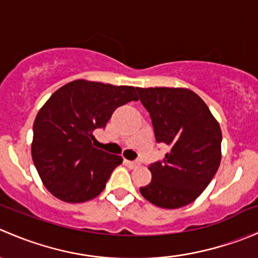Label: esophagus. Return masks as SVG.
Here are the masks:
<instances>
[{"instance_id":"esophagus-1","label":"esophagus","mask_w":258,"mask_h":258,"mask_svg":"<svg viewBox=\"0 0 258 258\" xmlns=\"http://www.w3.org/2000/svg\"><path fill=\"white\" fill-rule=\"evenodd\" d=\"M124 165L130 168H136L140 166L139 162H136V161H128V160H124Z\"/></svg>"}]
</instances>
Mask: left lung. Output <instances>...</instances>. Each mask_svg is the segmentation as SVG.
Segmentation results:
<instances>
[{
	"label": "left lung",
	"mask_w": 258,
	"mask_h": 258,
	"mask_svg": "<svg viewBox=\"0 0 258 258\" xmlns=\"http://www.w3.org/2000/svg\"><path fill=\"white\" fill-rule=\"evenodd\" d=\"M152 119L156 141L170 146L162 162L150 165V184L140 192L162 209L194 202L209 186L221 162L217 119L199 95L188 88H137Z\"/></svg>",
	"instance_id": "8db88e82"
}]
</instances>
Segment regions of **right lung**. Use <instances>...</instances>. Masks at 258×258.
Masks as SVG:
<instances>
[{
	"mask_svg": "<svg viewBox=\"0 0 258 258\" xmlns=\"http://www.w3.org/2000/svg\"><path fill=\"white\" fill-rule=\"evenodd\" d=\"M137 88L76 80L52 93L33 122L31 153L46 188L70 204L90 201L105 189L122 157L93 147V131L113 111L137 101Z\"/></svg>",
	"mask_w": 258,
	"mask_h": 258,
	"instance_id": "obj_1",
	"label": "right lung"
}]
</instances>
